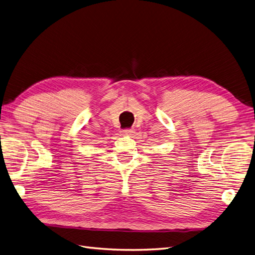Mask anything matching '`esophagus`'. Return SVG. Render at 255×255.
<instances>
[{"label":"esophagus","mask_w":255,"mask_h":255,"mask_svg":"<svg viewBox=\"0 0 255 255\" xmlns=\"http://www.w3.org/2000/svg\"><path fill=\"white\" fill-rule=\"evenodd\" d=\"M122 133L126 134V135H133L135 133V129H133V128H126V129L122 130Z\"/></svg>","instance_id":"esophagus-1"}]
</instances>
